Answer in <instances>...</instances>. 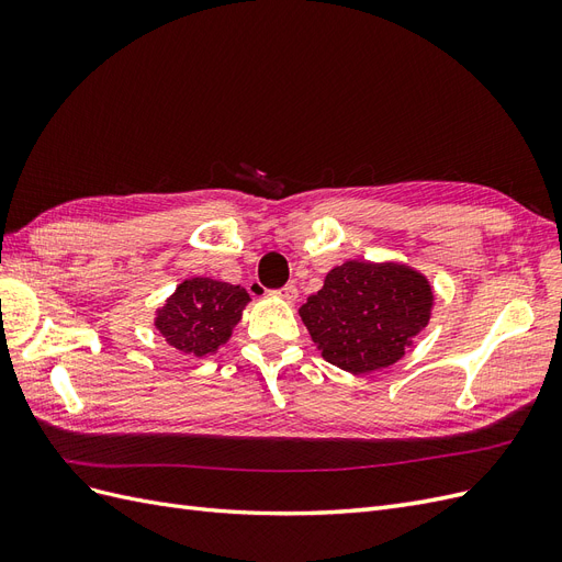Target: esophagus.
Returning a JSON list of instances; mask_svg holds the SVG:
<instances>
[{"instance_id": "obj_1", "label": "esophagus", "mask_w": 562, "mask_h": 562, "mask_svg": "<svg viewBox=\"0 0 562 562\" xmlns=\"http://www.w3.org/2000/svg\"><path fill=\"white\" fill-rule=\"evenodd\" d=\"M274 297L285 300V302H293L297 297V288L293 283H288V285L279 288V291H274Z\"/></svg>"}]
</instances>
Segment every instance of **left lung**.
<instances>
[{
	"label": "left lung",
	"mask_w": 562,
	"mask_h": 562,
	"mask_svg": "<svg viewBox=\"0 0 562 562\" xmlns=\"http://www.w3.org/2000/svg\"><path fill=\"white\" fill-rule=\"evenodd\" d=\"M434 288L411 265L347 260L333 267L318 293L300 307L328 363L366 375L401 361L429 326Z\"/></svg>",
	"instance_id": "8db88e82"
}]
</instances>
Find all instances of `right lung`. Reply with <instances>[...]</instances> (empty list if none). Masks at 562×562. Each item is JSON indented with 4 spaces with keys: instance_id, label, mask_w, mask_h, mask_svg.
Listing matches in <instances>:
<instances>
[{
    "instance_id": "add662e5",
    "label": "right lung",
    "mask_w": 562,
    "mask_h": 562,
    "mask_svg": "<svg viewBox=\"0 0 562 562\" xmlns=\"http://www.w3.org/2000/svg\"><path fill=\"white\" fill-rule=\"evenodd\" d=\"M248 302L244 285L192 277L155 312V328L180 353L203 359L229 342Z\"/></svg>"
}]
</instances>
